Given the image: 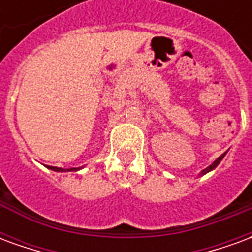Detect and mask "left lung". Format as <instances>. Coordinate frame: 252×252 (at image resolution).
<instances>
[{
  "label": "left lung",
  "mask_w": 252,
  "mask_h": 252,
  "mask_svg": "<svg viewBox=\"0 0 252 252\" xmlns=\"http://www.w3.org/2000/svg\"><path fill=\"white\" fill-rule=\"evenodd\" d=\"M224 155H225V153L222 154V155H220V157H219V158H217L216 160H215V162H213V163H212L211 166H209V167H206L205 170H202V173H201V174L204 175V174H206V173H209V171H211V170L215 169V167H216L217 164H219V163H220V162H221V159L224 158Z\"/></svg>",
  "instance_id": "left-lung-1"
}]
</instances>
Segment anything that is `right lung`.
I'll return each instance as SVG.
<instances>
[{
	"label": "right lung",
	"mask_w": 252,
	"mask_h": 252,
	"mask_svg": "<svg viewBox=\"0 0 252 252\" xmlns=\"http://www.w3.org/2000/svg\"><path fill=\"white\" fill-rule=\"evenodd\" d=\"M48 169L54 170V171H68V170H74V171H77V170L79 169V167H78V169H68V170H64V169H61V167H54V166H48Z\"/></svg>",
	"instance_id": "add662e5"
}]
</instances>
